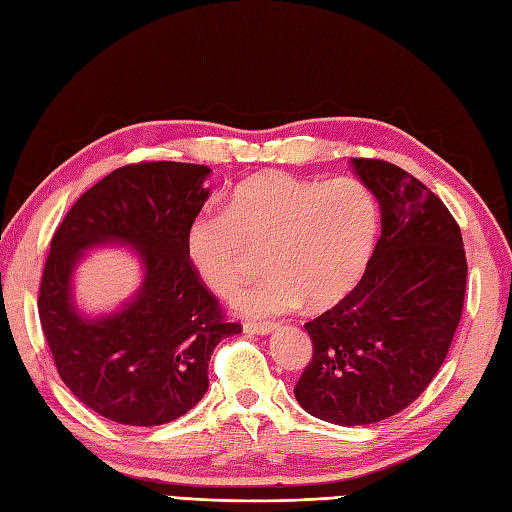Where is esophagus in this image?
Returning <instances> with one entry per match:
<instances>
[{"instance_id": "1", "label": "esophagus", "mask_w": 512, "mask_h": 512, "mask_svg": "<svg viewBox=\"0 0 512 512\" xmlns=\"http://www.w3.org/2000/svg\"><path fill=\"white\" fill-rule=\"evenodd\" d=\"M274 328H276L274 322H245L243 324V331L247 335H269Z\"/></svg>"}]
</instances>
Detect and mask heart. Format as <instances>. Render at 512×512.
<instances>
[{"mask_svg":"<svg viewBox=\"0 0 512 512\" xmlns=\"http://www.w3.org/2000/svg\"><path fill=\"white\" fill-rule=\"evenodd\" d=\"M379 232V208L355 177L328 181L263 173L238 184L225 210H203L186 227V258L201 282L234 298L265 249L269 274L238 306L280 315L335 304L357 287Z\"/></svg>","mask_w":512,"mask_h":512,"instance_id":"heart-1","label":"heart"}]
</instances>
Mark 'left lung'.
<instances>
[{
  "instance_id": "1",
  "label": "left lung",
  "mask_w": 512,
  "mask_h": 512,
  "mask_svg": "<svg viewBox=\"0 0 512 512\" xmlns=\"http://www.w3.org/2000/svg\"><path fill=\"white\" fill-rule=\"evenodd\" d=\"M381 208L366 274L342 302L304 324L313 359L295 399L333 425L379 423L425 392L462 315L467 256L434 192L383 160H350Z\"/></svg>"
}]
</instances>
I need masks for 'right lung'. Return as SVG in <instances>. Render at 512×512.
<instances>
[{
	"label": "right lung",
	"instance_id": "right-lung-1",
	"mask_svg": "<svg viewBox=\"0 0 512 512\" xmlns=\"http://www.w3.org/2000/svg\"><path fill=\"white\" fill-rule=\"evenodd\" d=\"M201 164L142 162L113 170L65 214L45 260L39 317L63 383L113 423L155 427L184 416L208 392V361L241 324L186 258V227L210 197ZM133 248L143 282L118 312L77 311L73 274L96 246Z\"/></svg>",
	"mask_w": 512,
	"mask_h": 512
}]
</instances>
